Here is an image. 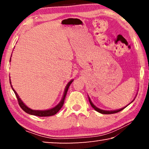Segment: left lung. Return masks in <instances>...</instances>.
<instances>
[{
    "label": "left lung",
    "instance_id": "1",
    "mask_svg": "<svg viewBox=\"0 0 149 149\" xmlns=\"http://www.w3.org/2000/svg\"><path fill=\"white\" fill-rule=\"evenodd\" d=\"M89 102H90L91 105V107H92L93 108H94V109H95L96 111H97L98 112H100V113H101V114H114V113L119 112H120V111H122V110L124 109V108H125V107H127V106H126L125 107H123V108H121V109L116 110H110V111H109V110H101V109H100V108H99L96 107L93 104V102H91V100L89 97ZM133 101H132V102H133Z\"/></svg>",
    "mask_w": 149,
    "mask_h": 149
}]
</instances>
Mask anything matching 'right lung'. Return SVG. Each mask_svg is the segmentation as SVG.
Wrapping results in <instances>:
<instances>
[{
	"instance_id": "right-lung-1",
	"label": "right lung",
	"mask_w": 149,
	"mask_h": 149,
	"mask_svg": "<svg viewBox=\"0 0 149 149\" xmlns=\"http://www.w3.org/2000/svg\"><path fill=\"white\" fill-rule=\"evenodd\" d=\"M73 81H74V80L72 79L68 83V84H67L66 87H65V88L64 95H63L62 99L61 100V101L59 102V104H57L55 107L51 108V109L46 110H32V109H31V108H29L27 107V106L23 102H22V100L19 97V96H18V95L17 94V93L16 92V91H15L13 89V87H12V85L11 84V81H10V85H11V87H12V90L14 91L15 95H16V96L17 101H18V104L19 105V107L22 108V110H23L24 111H25V112H26V113H27V114H29L37 116H40V117H42V116L46 117V116H53L54 114H56V113L58 112V111L60 109H61V108L62 107L63 104H64V100H65V96H66V94H67L68 90V88L70 87V84H72Z\"/></svg>"
}]
</instances>
